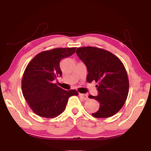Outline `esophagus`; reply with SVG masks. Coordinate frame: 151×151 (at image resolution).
Returning <instances> with one entry per match:
<instances>
[{
  "label": "esophagus",
  "instance_id": "1",
  "mask_svg": "<svg viewBox=\"0 0 151 151\" xmlns=\"http://www.w3.org/2000/svg\"><path fill=\"white\" fill-rule=\"evenodd\" d=\"M79 96H80L81 98L83 99V100H85V101L87 100V99H88L87 94H81V93H80V94H79Z\"/></svg>",
  "mask_w": 151,
  "mask_h": 151
}]
</instances>
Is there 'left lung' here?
I'll return each instance as SVG.
<instances>
[{"label": "left lung", "mask_w": 151, "mask_h": 151, "mask_svg": "<svg viewBox=\"0 0 151 151\" xmlns=\"http://www.w3.org/2000/svg\"><path fill=\"white\" fill-rule=\"evenodd\" d=\"M76 52L87 68L88 83H98V96H88L100 103L98 111L92 115L95 118L113 116L124 105L129 93V82L124 65L115 55L102 48L81 47Z\"/></svg>", "instance_id": "obj_1"}]
</instances>
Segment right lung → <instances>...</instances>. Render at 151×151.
Here are the masks:
<instances>
[{
  "label": "right lung",
  "instance_id": "add662e5",
  "mask_svg": "<svg viewBox=\"0 0 151 151\" xmlns=\"http://www.w3.org/2000/svg\"><path fill=\"white\" fill-rule=\"evenodd\" d=\"M73 48H57L39 53L28 64L22 79L25 100L37 115L54 118L65 111L68 99L77 96L76 90L65 91L53 83L62 71L60 62L76 50Z\"/></svg>",
  "mask_w": 151,
  "mask_h": 151
}]
</instances>
